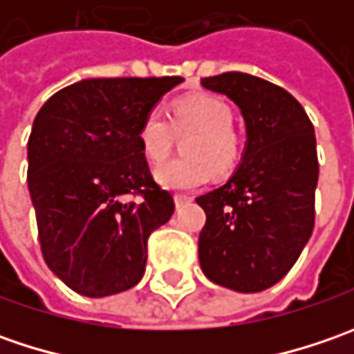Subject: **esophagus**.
Wrapping results in <instances>:
<instances>
[{
  "label": "esophagus",
  "instance_id": "34e87169",
  "mask_svg": "<svg viewBox=\"0 0 354 354\" xmlns=\"http://www.w3.org/2000/svg\"><path fill=\"white\" fill-rule=\"evenodd\" d=\"M187 203H189V197H185V195H175V207H177V209H181Z\"/></svg>",
  "mask_w": 354,
  "mask_h": 354
}]
</instances>
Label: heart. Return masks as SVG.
<instances>
[{"label": "heart", "mask_w": 354, "mask_h": 354, "mask_svg": "<svg viewBox=\"0 0 354 354\" xmlns=\"http://www.w3.org/2000/svg\"><path fill=\"white\" fill-rule=\"evenodd\" d=\"M232 108L218 96H189L171 108V122L161 110H149L143 116L138 142L143 157L161 163L169 156L175 133H193L185 143L183 159L159 165L156 181L167 191H193L211 179V167L218 175L234 169L242 156V143L232 128Z\"/></svg>", "instance_id": "obj_1"}]
</instances>
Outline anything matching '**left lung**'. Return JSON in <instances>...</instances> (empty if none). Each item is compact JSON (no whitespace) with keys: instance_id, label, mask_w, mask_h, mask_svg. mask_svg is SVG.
Segmentation results:
<instances>
[{"instance_id":"obj_1","label":"left lung","mask_w":354,"mask_h":354,"mask_svg":"<svg viewBox=\"0 0 354 354\" xmlns=\"http://www.w3.org/2000/svg\"><path fill=\"white\" fill-rule=\"evenodd\" d=\"M201 84L230 98L246 124L236 171L197 197L207 214L201 270L228 290L262 292L292 270L313 232L319 177L313 124L288 90L264 78L225 73Z\"/></svg>"}]
</instances>
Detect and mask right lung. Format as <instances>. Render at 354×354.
<instances>
[{"mask_svg":"<svg viewBox=\"0 0 354 354\" xmlns=\"http://www.w3.org/2000/svg\"><path fill=\"white\" fill-rule=\"evenodd\" d=\"M179 76L86 78L53 94L27 143V185L50 272L73 292L106 297L145 272L147 238L175 211L138 142L143 116ZM142 194V201H126Z\"/></svg>","mask_w":354,"mask_h":354,"instance_id":"obj_1","label":"right lung"}]
</instances>
